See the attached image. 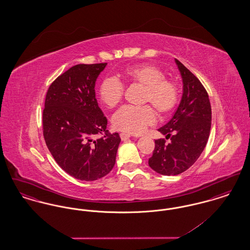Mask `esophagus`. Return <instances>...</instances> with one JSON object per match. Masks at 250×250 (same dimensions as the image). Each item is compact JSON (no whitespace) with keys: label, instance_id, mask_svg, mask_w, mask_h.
I'll return each mask as SVG.
<instances>
[{"label":"esophagus","instance_id":"obj_1","mask_svg":"<svg viewBox=\"0 0 250 250\" xmlns=\"http://www.w3.org/2000/svg\"><path fill=\"white\" fill-rule=\"evenodd\" d=\"M120 137H121V139H122L123 142H125V141H127L128 139H130L131 135L126 134V133H121V134H120Z\"/></svg>","mask_w":250,"mask_h":250}]
</instances>
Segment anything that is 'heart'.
<instances>
[{"instance_id":"1","label":"heart","mask_w":250,"mask_h":250,"mask_svg":"<svg viewBox=\"0 0 250 250\" xmlns=\"http://www.w3.org/2000/svg\"><path fill=\"white\" fill-rule=\"evenodd\" d=\"M121 79L127 83L143 87V103H150L161 115L170 113L177 106L179 90L173 82L165 79L163 71L154 64L144 63L127 67L120 73ZM124 86L114 79H106L100 84L98 96L108 108L116 107L124 95ZM154 108L125 106L120 108L112 117L113 126L129 134H141L148 125L155 124Z\"/></svg>"}]
</instances>
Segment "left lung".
Listing matches in <instances>:
<instances>
[{"mask_svg": "<svg viewBox=\"0 0 250 250\" xmlns=\"http://www.w3.org/2000/svg\"><path fill=\"white\" fill-rule=\"evenodd\" d=\"M183 95L171 119L158 131L170 140L155 141L149 166L162 175H177L189 168L202 155L211 130L212 110L209 96L198 78L175 59Z\"/></svg>", "mask_w": 250, "mask_h": 250, "instance_id": "1", "label": "left lung"}]
</instances>
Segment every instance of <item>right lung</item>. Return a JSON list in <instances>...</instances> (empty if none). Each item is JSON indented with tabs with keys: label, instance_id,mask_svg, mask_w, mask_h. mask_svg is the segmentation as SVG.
<instances>
[{
	"label": "right lung",
	"instance_id": "1",
	"mask_svg": "<svg viewBox=\"0 0 250 250\" xmlns=\"http://www.w3.org/2000/svg\"><path fill=\"white\" fill-rule=\"evenodd\" d=\"M77 64L48 88L43 110V134L49 152L65 172L95 181L112 169L121 143L107 130V120L95 98V83L107 65ZM96 134L103 137L94 140Z\"/></svg>",
	"mask_w": 250,
	"mask_h": 250
}]
</instances>
